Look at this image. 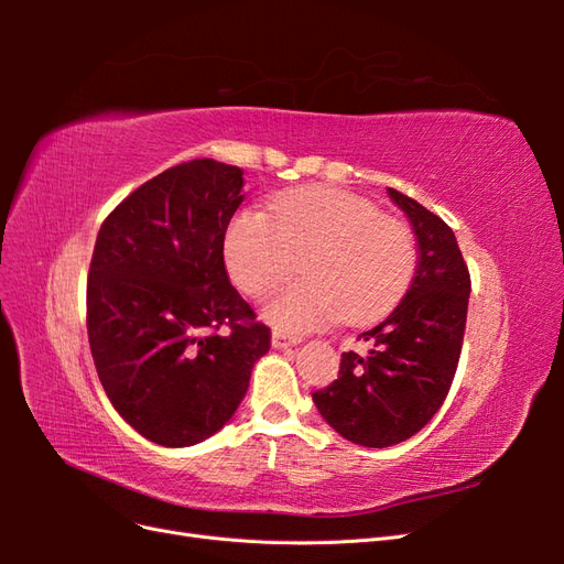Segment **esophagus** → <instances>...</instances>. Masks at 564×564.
Returning <instances> with one entry per match:
<instances>
[{
    "mask_svg": "<svg viewBox=\"0 0 564 564\" xmlns=\"http://www.w3.org/2000/svg\"><path fill=\"white\" fill-rule=\"evenodd\" d=\"M294 344H296V338H292V336L280 334V332L272 334V348L282 350V348H289V346H294Z\"/></svg>",
    "mask_w": 564,
    "mask_h": 564,
    "instance_id": "obj_1",
    "label": "esophagus"
}]
</instances>
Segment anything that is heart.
<instances>
[{
  "mask_svg": "<svg viewBox=\"0 0 564 564\" xmlns=\"http://www.w3.org/2000/svg\"><path fill=\"white\" fill-rule=\"evenodd\" d=\"M270 216L242 212L226 235V265L242 294L261 299L296 270L303 280L265 303L282 332L327 327L338 315H379L406 292L416 272V237L398 218L338 187H301L270 202Z\"/></svg>",
  "mask_w": 564,
  "mask_h": 564,
  "instance_id": "b5f03b06",
  "label": "heart"
}]
</instances>
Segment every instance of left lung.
<instances>
[{
  "mask_svg": "<svg viewBox=\"0 0 564 564\" xmlns=\"http://www.w3.org/2000/svg\"><path fill=\"white\" fill-rule=\"evenodd\" d=\"M388 195L416 232L412 286L383 322L357 336L371 350L340 355L338 379L313 392L317 412L338 435L379 449L416 435L445 402L470 296V272L452 228L395 187Z\"/></svg>",
  "mask_w": 564,
  "mask_h": 564,
  "instance_id": "obj_1",
  "label": "left lung"
}]
</instances>
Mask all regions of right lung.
<instances>
[{
	"mask_svg": "<svg viewBox=\"0 0 564 564\" xmlns=\"http://www.w3.org/2000/svg\"><path fill=\"white\" fill-rule=\"evenodd\" d=\"M242 174L216 160L176 164L119 202L96 237L87 329L98 379L117 414L162 447L224 429L270 348L224 263Z\"/></svg>",
	"mask_w": 564,
	"mask_h": 564,
	"instance_id": "right-lung-1",
	"label": "right lung"
}]
</instances>
